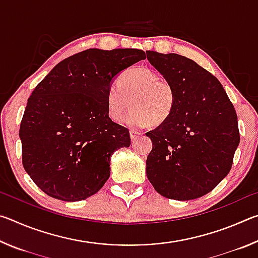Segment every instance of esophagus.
<instances>
[{
	"mask_svg": "<svg viewBox=\"0 0 258 258\" xmlns=\"http://www.w3.org/2000/svg\"><path fill=\"white\" fill-rule=\"evenodd\" d=\"M130 135H131V139L135 140L137 138H139L140 135H141V133H139L138 131H135V130H131L130 131Z\"/></svg>",
	"mask_w": 258,
	"mask_h": 258,
	"instance_id": "34e87169",
	"label": "esophagus"
}]
</instances>
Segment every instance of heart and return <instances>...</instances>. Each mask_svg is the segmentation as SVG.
<instances>
[{
    "label": "heart",
    "mask_w": 258,
    "mask_h": 258,
    "mask_svg": "<svg viewBox=\"0 0 258 258\" xmlns=\"http://www.w3.org/2000/svg\"><path fill=\"white\" fill-rule=\"evenodd\" d=\"M106 101L111 120L120 123L131 104L133 109L126 123L142 127L148 124L159 126L167 121L176 107L177 95L172 82L159 77L154 69L140 66L125 71L118 83L110 84Z\"/></svg>",
    "instance_id": "1"
}]
</instances>
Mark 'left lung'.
Masks as SVG:
<instances>
[{
	"instance_id": "left-lung-1",
	"label": "left lung",
	"mask_w": 258,
	"mask_h": 258,
	"mask_svg": "<svg viewBox=\"0 0 258 258\" xmlns=\"http://www.w3.org/2000/svg\"><path fill=\"white\" fill-rule=\"evenodd\" d=\"M147 58L177 95L169 119L147 132L154 145L147 176L166 198H200L232 167L240 142L237 112L217 78L194 60L156 51H147Z\"/></svg>"
}]
</instances>
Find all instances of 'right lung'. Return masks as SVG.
I'll return each instance as SVG.
<instances>
[{
	"label": "right lung",
	"mask_w": 258,
	"mask_h": 258,
	"mask_svg": "<svg viewBox=\"0 0 258 258\" xmlns=\"http://www.w3.org/2000/svg\"><path fill=\"white\" fill-rule=\"evenodd\" d=\"M143 59L138 49H89L60 61L35 87L20 123L21 156L47 196L80 202L104 185L110 157L131 145L128 130L108 115V87Z\"/></svg>",
	"instance_id": "1"
}]
</instances>
